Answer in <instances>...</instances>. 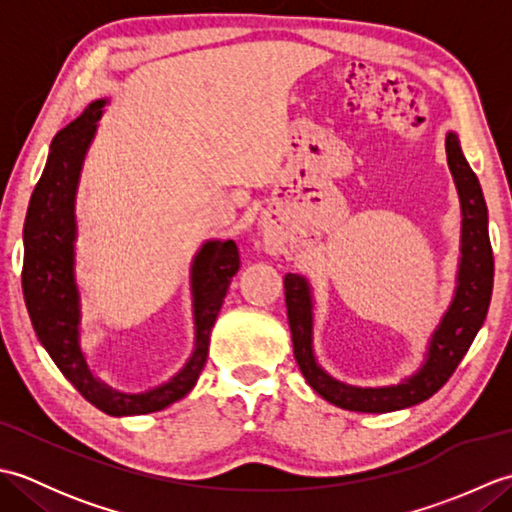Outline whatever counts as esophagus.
<instances>
[{"label":"esophagus","mask_w":512,"mask_h":512,"mask_svg":"<svg viewBox=\"0 0 512 512\" xmlns=\"http://www.w3.org/2000/svg\"><path fill=\"white\" fill-rule=\"evenodd\" d=\"M266 248L273 250V253H275V250H279V246H277V242H275L273 237H266Z\"/></svg>","instance_id":"1"}]
</instances>
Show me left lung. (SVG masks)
Here are the masks:
<instances>
[{
  "label": "left lung",
  "instance_id": "obj_1",
  "mask_svg": "<svg viewBox=\"0 0 512 512\" xmlns=\"http://www.w3.org/2000/svg\"><path fill=\"white\" fill-rule=\"evenodd\" d=\"M447 160L462 202V262L453 303L431 336L427 363L418 374L396 387L380 389H358L330 378L312 354V301L306 279L299 275L284 277L288 323L299 369L308 385L336 407L385 413L431 398L453 376L455 367L460 365L475 334L482 328L488 306H491L495 273L486 202L480 180L466 162L455 134L447 136Z\"/></svg>",
  "mask_w": 512,
  "mask_h": 512
}]
</instances>
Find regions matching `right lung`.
Here are the masks:
<instances>
[{
  "label": "right lung",
  "instance_id": "obj_1",
  "mask_svg": "<svg viewBox=\"0 0 512 512\" xmlns=\"http://www.w3.org/2000/svg\"><path fill=\"white\" fill-rule=\"evenodd\" d=\"M105 101H94L76 121L54 136L48 162L28 204L24 224L21 288L41 345L79 394L110 416H138L165 409L187 396L206 363L211 328L220 314L228 284L239 270L233 239L206 242L195 255L193 319L195 350L178 376L145 394H121L96 380L79 347V292L74 286V195L96 121Z\"/></svg>",
  "mask_w": 512,
  "mask_h": 512
}]
</instances>
